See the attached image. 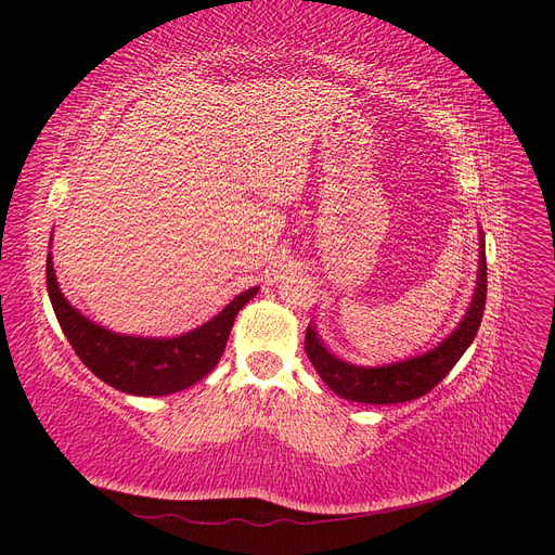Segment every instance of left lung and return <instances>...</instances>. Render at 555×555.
Returning <instances> with one entry per match:
<instances>
[{"instance_id": "left-lung-1", "label": "left lung", "mask_w": 555, "mask_h": 555, "mask_svg": "<svg viewBox=\"0 0 555 555\" xmlns=\"http://www.w3.org/2000/svg\"><path fill=\"white\" fill-rule=\"evenodd\" d=\"M486 306V249H483V233H481V249H479V273L477 287L473 294L461 324L456 326L449 338H444L438 347L426 351L422 357H414L400 363H389L379 367H363L340 361L317 338L314 326L306 331V354L312 361L314 371L345 400L367 402V405H393V402H408L414 398L426 396L433 386H438L453 365L459 363L463 351L473 345L479 331L481 317Z\"/></svg>"}]
</instances>
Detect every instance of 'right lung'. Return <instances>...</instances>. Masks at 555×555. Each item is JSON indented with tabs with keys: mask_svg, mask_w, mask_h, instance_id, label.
I'll return each instance as SVG.
<instances>
[{
	"mask_svg": "<svg viewBox=\"0 0 555 555\" xmlns=\"http://www.w3.org/2000/svg\"><path fill=\"white\" fill-rule=\"evenodd\" d=\"M46 284L57 322L78 359L99 379L131 396H169L204 379L224 354L233 319L259 292L251 287L238 294L210 322L176 338H137L113 333L82 317L60 292L50 255Z\"/></svg>",
	"mask_w": 555,
	"mask_h": 555,
	"instance_id": "1",
	"label": "right lung"
}]
</instances>
